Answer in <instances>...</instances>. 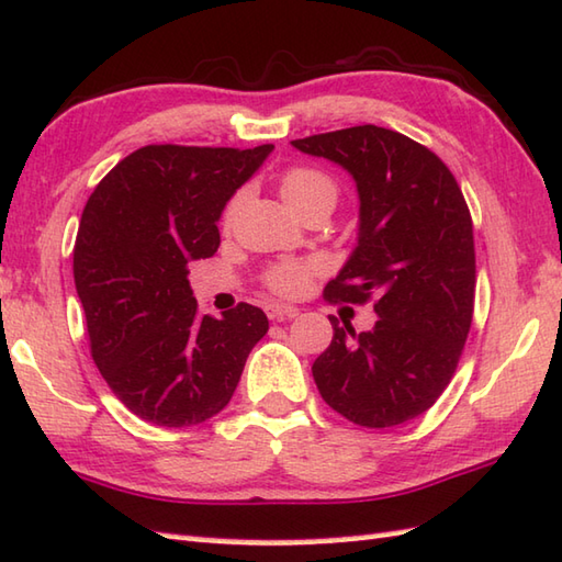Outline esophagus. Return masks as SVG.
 <instances>
[{
    "label": "esophagus",
    "mask_w": 562,
    "mask_h": 562,
    "mask_svg": "<svg viewBox=\"0 0 562 562\" xmlns=\"http://www.w3.org/2000/svg\"><path fill=\"white\" fill-rule=\"evenodd\" d=\"M265 314L270 316V319H292V316H297L300 310L297 307H290V304H280V302H268L265 304Z\"/></svg>",
    "instance_id": "34e87169"
}]
</instances>
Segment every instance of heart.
Masks as SVG:
<instances>
[{
    "label": "heart",
    "mask_w": 562,
    "mask_h": 562,
    "mask_svg": "<svg viewBox=\"0 0 562 562\" xmlns=\"http://www.w3.org/2000/svg\"><path fill=\"white\" fill-rule=\"evenodd\" d=\"M280 191L282 199L290 203L292 211H297L300 216L310 213L314 209H331L339 201V181H336L329 171L319 167H290L280 177ZM246 203V191H238L236 196L228 201L226 211H223V226L231 228L236 223L238 213ZM322 270V265L316 260H280L272 262L268 270L262 272V282L268 284V290L280 294V297H300L307 292L310 282L316 272Z\"/></svg>",
    "instance_id": "b5f03b06"
}]
</instances>
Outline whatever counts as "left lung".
Segmentation results:
<instances>
[{"label": "left lung", "mask_w": 562, "mask_h": 562, "mask_svg": "<svg viewBox=\"0 0 562 562\" xmlns=\"http://www.w3.org/2000/svg\"><path fill=\"white\" fill-rule=\"evenodd\" d=\"M292 145L344 167L361 199L359 246L324 300H373L379 314L361 334L329 316L334 339L312 366L314 383L353 425H403L450 385L472 326L476 260L462 189L435 151L385 127H346Z\"/></svg>", "instance_id": "obj_1"}]
</instances>
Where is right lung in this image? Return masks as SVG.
Instances as JSON below:
<instances>
[{
	"label": "right lung",
	"instance_id": "1",
	"mask_svg": "<svg viewBox=\"0 0 562 562\" xmlns=\"http://www.w3.org/2000/svg\"><path fill=\"white\" fill-rule=\"evenodd\" d=\"M270 151L147 145L90 193L74 248L90 356L142 420L191 427L221 413L268 334L246 302L221 319L199 314L187 274L218 250L221 211Z\"/></svg>",
	"mask_w": 562,
	"mask_h": 562
}]
</instances>
